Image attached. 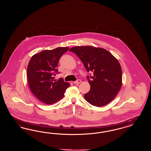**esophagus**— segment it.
Returning a JSON list of instances; mask_svg holds the SVG:
<instances>
[{
	"instance_id": "obj_1",
	"label": "esophagus",
	"mask_w": 151,
	"mask_h": 151,
	"mask_svg": "<svg viewBox=\"0 0 151 151\" xmlns=\"http://www.w3.org/2000/svg\"><path fill=\"white\" fill-rule=\"evenodd\" d=\"M81 82V81L80 80H78L77 81H74V82H73V83H74V84H76V85H78V84L80 83Z\"/></svg>"
}]
</instances>
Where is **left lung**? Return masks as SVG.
Wrapping results in <instances>:
<instances>
[{"label": "left lung", "instance_id": "obj_1", "mask_svg": "<svg viewBox=\"0 0 151 151\" xmlns=\"http://www.w3.org/2000/svg\"><path fill=\"white\" fill-rule=\"evenodd\" d=\"M69 51L81 60L87 71L90 90L84 98L92 105L101 107L114 99L122 85V73L119 61L109 51L92 46H75Z\"/></svg>", "mask_w": 151, "mask_h": 151}]
</instances>
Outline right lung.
<instances>
[{
    "label": "right lung",
    "mask_w": 151,
    "mask_h": 151,
    "mask_svg": "<svg viewBox=\"0 0 151 151\" xmlns=\"http://www.w3.org/2000/svg\"><path fill=\"white\" fill-rule=\"evenodd\" d=\"M68 47H59L44 50L33 55L27 68L29 86L32 93L41 102L51 105L61 100L70 83L62 78L58 81L54 77L58 73L60 58L69 50Z\"/></svg>",
    "instance_id": "right-lung-1"
}]
</instances>
